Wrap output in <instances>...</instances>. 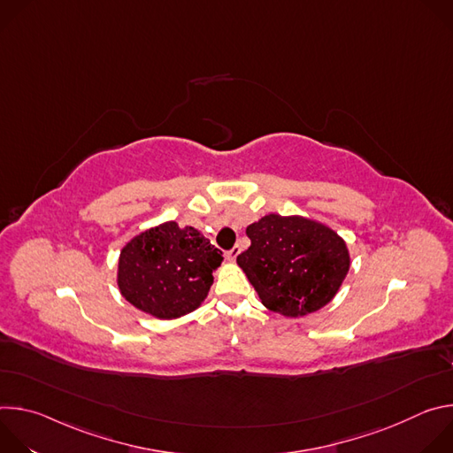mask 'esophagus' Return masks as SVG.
Listing matches in <instances>:
<instances>
[{
  "label": "esophagus",
  "mask_w": 453,
  "mask_h": 453,
  "mask_svg": "<svg viewBox=\"0 0 453 453\" xmlns=\"http://www.w3.org/2000/svg\"><path fill=\"white\" fill-rule=\"evenodd\" d=\"M238 254H240V247H236V245H234L231 250H227V252H226V256H227V260H229V262H234Z\"/></svg>",
  "instance_id": "esophagus-1"
}]
</instances>
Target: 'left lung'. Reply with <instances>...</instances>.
<instances>
[{"mask_svg":"<svg viewBox=\"0 0 453 453\" xmlns=\"http://www.w3.org/2000/svg\"><path fill=\"white\" fill-rule=\"evenodd\" d=\"M245 233L250 245L236 264L264 306L285 317L328 304L349 271L346 242L325 224L271 213Z\"/></svg>","mask_w":453,"mask_h":453,"instance_id":"1","label":"left lung"}]
</instances>
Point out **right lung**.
Listing matches in <instances>:
<instances>
[{"label": "right lung", "instance_id": "obj_1", "mask_svg": "<svg viewBox=\"0 0 453 453\" xmlns=\"http://www.w3.org/2000/svg\"><path fill=\"white\" fill-rule=\"evenodd\" d=\"M222 260V250L196 227L165 222L121 249L118 287L142 311L177 319L201 306Z\"/></svg>", "mask_w": 453, "mask_h": 453}]
</instances>
